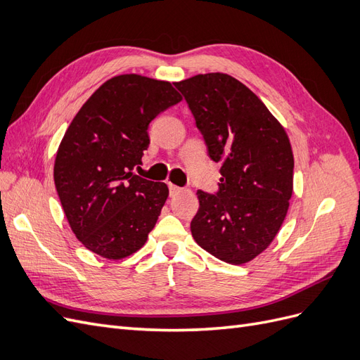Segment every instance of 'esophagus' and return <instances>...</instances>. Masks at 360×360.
Segmentation results:
<instances>
[{"label": "esophagus", "mask_w": 360, "mask_h": 360, "mask_svg": "<svg viewBox=\"0 0 360 360\" xmlns=\"http://www.w3.org/2000/svg\"><path fill=\"white\" fill-rule=\"evenodd\" d=\"M168 188H169V193L172 195H177L179 192H181V188H179V186H176V184H172V183H168Z\"/></svg>", "instance_id": "34e87169"}]
</instances>
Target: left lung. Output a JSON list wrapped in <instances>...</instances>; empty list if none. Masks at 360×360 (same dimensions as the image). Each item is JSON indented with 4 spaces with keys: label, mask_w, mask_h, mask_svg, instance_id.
<instances>
[{
    "label": "left lung",
    "mask_w": 360,
    "mask_h": 360,
    "mask_svg": "<svg viewBox=\"0 0 360 360\" xmlns=\"http://www.w3.org/2000/svg\"><path fill=\"white\" fill-rule=\"evenodd\" d=\"M174 85L209 156L222 162L219 192H197L192 237L221 261L245 264L274 242L287 216L294 168L288 135L258 96L230 75H195Z\"/></svg>",
    "instance_id": "obj_1"
}]
</instances>
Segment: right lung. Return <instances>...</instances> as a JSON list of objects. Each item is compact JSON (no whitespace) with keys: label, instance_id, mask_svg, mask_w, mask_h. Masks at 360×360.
Returning <instances> with one entry per match:
<instances>
[{"label":"right lung","instance_id":"1","mask_svg":"<svg viewBox=\"0 0 360 360\" xmlns=\"http://www.w3.org/2000/svg\"><path fill=\"white\" fill-rule=\"evenodd\" d=\"M181 101L168 81L118 75L103 82L72 120L57 150L53 181L76 238L106 259L147 242L169 191L135 176L150 144L148 124Z\"/></svg>","mask_w":360,"mask_h":360}]
</instances>
